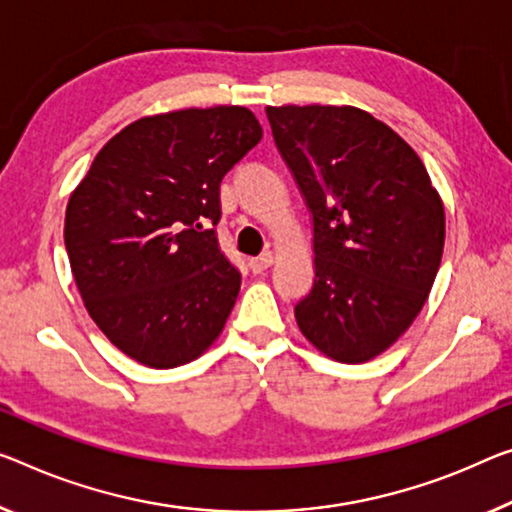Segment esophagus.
<instances>
[{
  "instance_id": "esophagus-1",
  "label": "esophagus",
  "mask_w": 512,
  "mask_h": 512,
  "mask_svg": "<svg viewBox=\"0 0 512 512\" xmlns=\"http://www.w3.org/2000/svg\"><path fill=\"white\" fill-rule=\"evenodd\" d=\"M272 263H274V256L270 254V251H265V254H261V256L249 258V270L254 272V274H261V272H265L267 267H270Z\"/></svg>"
}]
</instances>
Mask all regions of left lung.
Here are the masks:
<instances>
[{"mask_svg":"<svg viewBox=\"0 0 512 512\" xmlns=\"http://www.w3.org/2000/svg\"><path fill=\"white\" fill-rule=\"evenodd\" d=\"M311 212L313 286L295 320L341 364L389 350L419 316L444 251V203L421 157L352 105L265 107Z\"/></svg>","mask_w":512,"mask_h":512,"instance_id":"left-lung-1","label":"left lung"}]
</instances>
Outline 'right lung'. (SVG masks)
<instances>
[{
    "mask_svg": "<svg viewBox=\"0 0 512 512\" xmlns=\"http://www.w3.org/2000/svg\"><path fill=\"white\" fill-rule=\"evenodd\" d=\"M261 139L240 105L144 116L100 148L70 194V270L91 320L123 355L176 368L222 334L240 272L212 231L219 185Z\"/></svg>",
    "mask_w": 512,
    "mask_h": 512,
    "instance_id": "1",
    "label": "right lung"
}]
</instances>
